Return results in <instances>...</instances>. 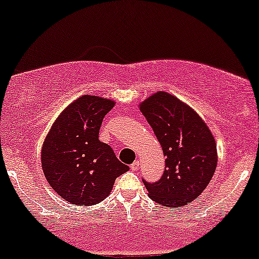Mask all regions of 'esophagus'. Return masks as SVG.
<instances>
[{"instance_id": "obj_1", "label": "esophagus", "mask_w": 259, "mask_h": 259, "mask_svg": "<svg viewBox=\"0 0 259 259\" xmlns=\"http://www.w3.org/2000/svg\"><path fill=\"white\" fill-rule=\"evenodd\" d=\"M139 167H140V163H139V160H135V162H134L133 164L130 165V169H132L133 171H135V170H138Z\"/></svg>"}]
</instances>
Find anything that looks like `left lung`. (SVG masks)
<instances>
[{
    "label": "left lung",
    "mask_w": 259,
    "mask_h": 259,
    "mask_svg": "<svg viewBox=\"0 0 259 259\" xmlns=\"http://www.w3.org/2000/svg\"><path fill=\"white\" fill-rule=\"evenodd\" d=\"M165 156L156 183L144 180L151 200L171 209L186 206L206 189L217 168L214 136L191 107L159 91L140 103Z\"/></svg>",
    "instance_id": "obj_1"
}]
</instances>
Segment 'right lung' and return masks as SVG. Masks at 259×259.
I'll return each instance as SVG.
<instances>
[{
	"mask_svg": "<svg viewBox=\"0 0 259 259\" xmlns=\"http://www.w3.org/2000/svg\"><path fill=\"white\" fill-rule=\"evenodd\" d=\"M114 103L100 96L79 97L58 115L44 141L41 164L46 180L74 206L103 201L115 179L129 170L112 147L99 140L103 118Z\"/></svg>",
	"mask_w": 259,
	"mask_h": 259,
	"instance_id": "obj_1",
	"label": "right lung"
}]
</instances>
